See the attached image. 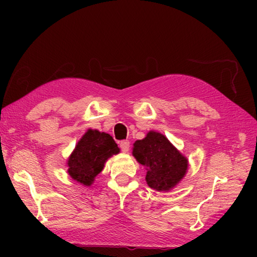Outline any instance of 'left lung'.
<instances>
[{
  "label": "left lung",
  "instance_id": "left-lung-1",
  "mask_svg": "<svg viewBox=\"0 0 257 257\" xmlns=\"http://www.w3.org/2000/svg\"><path fill=\"white\" fill-rule=\"evenodd\" d=\"M119 153L120 149L112 136L89 128L67 160L68 175L81 185H93L106 161Z\"/></svg>",
  "mask_w": 257,
  "mask_h": 257
}]
</instances>
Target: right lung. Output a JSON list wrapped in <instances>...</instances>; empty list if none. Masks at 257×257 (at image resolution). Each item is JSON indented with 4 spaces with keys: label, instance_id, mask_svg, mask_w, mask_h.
Returning a JSON list of instances; mask_svg holds the SVG:
<instances>
[{
    "label": "right lung",
    "instance_id": "right-lung-1",
    "mask_svg": "<svg viewBox=\"0 0 257 257\" xmlns=\"http://www.w3.org/2000/svg\"><path fill=\"white\" fill-rule=\"evenodd\" d=\"M133 155L146 169V182L158 191H169L184 179L188 160L169 139L158 132L147 133L142 141L134 143Z\"/></svg>",
    "mask_w": 257,
    "mask_h": 257
}]
</instances>
